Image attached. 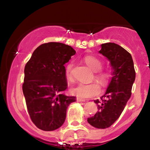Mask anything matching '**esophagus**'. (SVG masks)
I'll use <instances>...</instances> for the list:
<instances>
[{"instance_id": "1", "label": "esophagus", "mask_w": 150, "mask_h": 150, "mask_svg": "<svg viewBox=\"0 0 150 150\" xmlns=\"http://www.w3.org/2000/svg\"><path fill=\"white\" fill-rule=\"evenodd\" d=\"M77 101H78V102H81V101H85V99H82V98H80V97H77Z\"/></svg>"}]
</instances>
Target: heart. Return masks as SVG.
I'll use <instances>...</instances> for the list:
<instances>
[{"mask_svg": "<svg viewBox=\"0 0 150 150\" xmlns=\"http://www.w3.org/2000/svg\"><path fill=\"white\" fill-rule=\"evenodd\" d=\"M83 60L86 64L94 71H99L102 67V61L96 56H86L84 57ZM72 68H73V63H70L65 67V75L66 78L68 80H70L72 78ZM108 76L109 75L106 72H99L97 74V77L102 81L106 80ZM100 86L95 82L89 84L79 82L70 88V92L72 94L80 98H83V99L94 97L100 92Z\"/></svg>", "mask_w": 150, "mask_h": 150, "instance_id": "heart-1", "label": "heart"}]
</instances>
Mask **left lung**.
<instances>
[{
    "instance_id": "obj_1",
    "label": "left lung",
    "mask_w": 150,
    "mask_h": 150,
    "mask_svg": "<svg viewBox=\"0 0 150 150\" xmlns=\"http://www.w3.org/2000/svg\"><path fill=\"white\" fill-rule=\"evenodd\" d=\"M101 47L99 53L109 61L112 77L101 101H94L98 111L87 118V122L94 128L104 129L111 126L123 112L131 96L135 71L131 55L123 47L111 42L101 44Z\"/></svg>"
}]
</instances>
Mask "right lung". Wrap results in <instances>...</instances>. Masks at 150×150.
<instances>
[{
	"instance_id": "obj_1",
	"label": "right lung",
	"mask_w": 150,
	"mask_h": 150,
	"mask_svg": "<svg viewBox=\"0 0 150 150\" xmlns=\"http://www.w3.org/2000/svg\"><path fill=\"white\" fill-rule=\"evenodd\" d=\"M75 53L66 44L46 43L34 50L25 65L22 91L31 120L41 130L60 128L68 106L76 100L63 94L67 88L64 65Z\"/></svg>"
}]
</instances>
